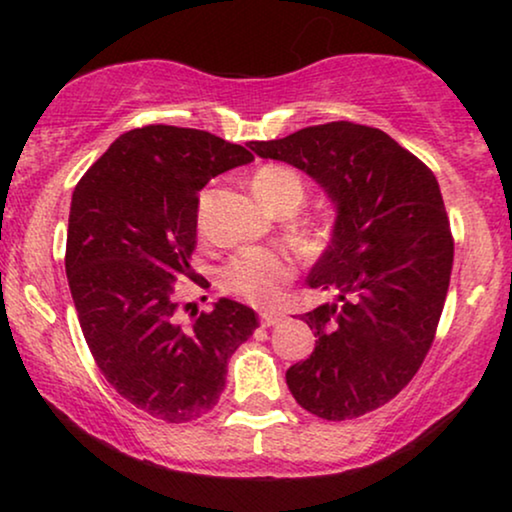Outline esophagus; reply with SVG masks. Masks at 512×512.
Wrapping results in <instances>:
<instances>
[{
  "instance_id": "obj_1",
  "label": "esophagus",
  "mask_w": 512,
  "mask_h": 512,
  "mask_svg": "<svg viewBox=\"0 0 512 512\" xmlns=\"http://www.w3.org/2000/svg\"><path fill=\"white\" fill-rule=\"evenodd\" d=\"M282 319H284L282 312H275V310H263L261 312V324L263 326H277Z\"/></svg>"
}]
</instances>
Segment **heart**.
Instances as JSON below:
<instances>
[{"mask_svg":"<svg viewBox=\"0 0 512 512\" xmlns=\"http://www.w3.org/2000/svg\"><path fill=\"white\" fill-rule=\"evenodd\" d=\"M251 188L270 207L298 209L305 200V184L291 167L263 165L251 177ZM296 275L289 251L272 247H247L230 258L221 270V286L228 293L256 305H275Z\"/></svg>","mask_w":512,"mask_h":512,"instance_id":"heart-1","label":"heart"}]
</instances>
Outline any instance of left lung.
<instances>
[{
	"label": "left lung",
	"instance_id": "obj_1",
	"mask_svg": "<svg viewBox=\"0 0 512 512\" xmlns=\"http://www.w3.org/2000/svg\"><path fill=\"white\" fill-rule=\"evenodd\" d=\"M249 149L310 174L338 212L307 277L335 298L300 317L317 345L286 370L289 391L328 422L377 410L415 377L445 305L454 240L438 181L387 132L349 121Z\"/></svg>",
	"mask_w": 512,
	"mask_h": 512
}]
</instances>
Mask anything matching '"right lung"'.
I'll return each mask as SVG.
<instances>
[{"instance_id":"obj_1","label":"right lung","mask_w":512,"mask_h":512,"mask_svg":"<svg viewBox=\"0 0 512 512\" xmlns=\"http://www.w3.org/2000/svg\"><path fill=\"white\" fill-rule=\"evenodd\" d=\"M251 160L212 132L146 125L74 188L65 270L83 338L111 387L163 422L212 410L228 359L258 328L256 312L228 298L181 326L174 300V282L195 277L198 191Z\"/></svg>"}]
</instances>
